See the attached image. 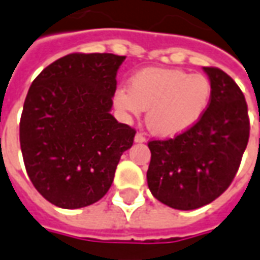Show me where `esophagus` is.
<instances>
[{
	"mask_svg": "<svg viewBox=\"0 0 260 260\" xmlns=\"http://www.w3.org/2000/svg\"><path fill=\"white\" fill-rule=\"evenodd\" d=\"M134 141H136V142H145L146 138L142 136L141 133H137V134H136V137H134Z\"/></svg>",
	"mask_w": 260,
	"mask_h": 260,
	"instance_id": "34e87169",
	"label": "esophagus"
}]
</instances>
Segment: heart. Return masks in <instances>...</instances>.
Wrapping results in <instances>:
<instances>
[{"mask_svg": "<svg viewBox=\"0 0 260 260\" xmlns=\"http://www.w3.org/2000/svg\"><path fill=\"white\" fill-rule=\"evenodd\" d=\"M212 95L208 78L181 70L145 68L119 87L115 107L138 116L146 111V126L160 137H175L193 127L206 114Z\"/></svg>", "mask_w": 260, "mask_h": 260, "instance_id": "obj_1", "label": "heart"}]
</instances>
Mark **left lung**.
Wrapping results in <instances>:
<instances>
[{
	"label": "left lung",
	"instance_id": "8db88e82",
	"mask_svg": "<svg viewBox=\"0 0 260 260\" xmlns=\"http://www.w3.org/2000/svg\"><path fill=\"white\" fill-rule=\"evenodd\" d=\"M204 71L212 95L203 118L174 138L148 142L149 190L163 204L183 211L210 204L229 188L249 138L241 89L219 68Z\"/></svg>",
	"mask_w": 260,
	"mask_h": 260
}]
</instances>
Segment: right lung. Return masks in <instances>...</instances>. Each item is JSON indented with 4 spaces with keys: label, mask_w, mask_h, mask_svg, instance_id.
<instances>
[{
    "label": "right lung",
    "mask_w": 260,
    "mask_h": 260,
    "mask_svg": "<svg viewBox=\"0 0 260 260\" xmlns=\"http://www.w3.org/2000/svg\"><path fill=\"white\" fill-rule=\"evenodd\" d=\"M126 56L71 53L31 83L20 118L28 178L54 206L75 210L109 190L136 130L109 114Z\"/></svg>",
    "instance_id": "add662e5"
}]
</instances>
